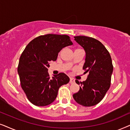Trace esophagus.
<instances>
[{
    "mask_svg": "<svg viewBox=\"0 0 130 130\" xmlns=\"http://www.w3.org/2000/svg\"><path fill=\"white\" fill-rule=\"evenodd\" d=\"M74 82H75V79H74L73 78H70V83H74Z\"/></svg>",
    "mask_w": 130,
    "mask_h": 130,
    "instance_id": "34e87169",
    "label": "esophagus"
}]
</instances>
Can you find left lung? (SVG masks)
Listing matches in <instances>:
<instances>
[{
  "mask_svg": "<svg viewBox=\"0 0 130 130\" xmlns=\"http://www.w3.org/2000/svg\"><path fill=\"white\" fill-rule=\"evenodd\" d=\"M74 39L86 51L83 70L89 75L85 81L76 79V83L81 86L73 98L82 106H94L103 99L110 87L113 72L111 57L104 45L94 38L79 36Z\"/></svg>",
  "mask_w": 130,
  "mask_h": 130,
  "instance_id": "obj_1",
  "label": "left lung"
}]
</instances>
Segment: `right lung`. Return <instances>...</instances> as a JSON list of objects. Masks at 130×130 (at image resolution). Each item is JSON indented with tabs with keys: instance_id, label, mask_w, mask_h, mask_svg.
Segmentation results:
<instances>
[{
	"instance_id": "1",
	"label": "right lung",
	"mask_w": 130,
	"mask_h": 130,
	"mask_svg": "<svg viewBox=\"0 0 130 130\" xmlns=\"http://www.w3.org/2000/svg\"><path fill=\"white\" fill-rule=\"evenodd\" d=\"M72 44L68 36L48 34L34 39L24 50L18 72L21 86L33 105L51 104L56 98L60 86L69 83L70 78L62 72L50 77L48 68L51 61L57 59L62 48Z\"/></svg>"
}]
</instances>
